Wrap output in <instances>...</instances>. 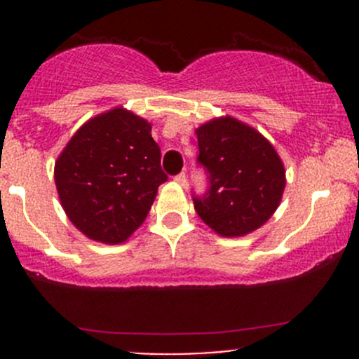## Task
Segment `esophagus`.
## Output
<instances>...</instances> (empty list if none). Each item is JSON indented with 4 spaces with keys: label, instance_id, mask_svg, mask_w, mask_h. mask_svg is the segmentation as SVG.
Listing matches in <instances>:
<instances>
[{
    "label": "esophagus",
    "instance_id": "1",
    "mask_svg": "<svg viewBox=\"0 0 359 359\" xmlns=\"http://www.w3.org/2000/svg\"><path fill=\"white\" fill-rule=\"evenodd\" d=\"M175 182L177 184H180V186L182 187H186L187 186V175L186 173H179V175H175Z\"/></svg>",
    "mask_w": 359,
    "mask_h": 359
}]
</instances>
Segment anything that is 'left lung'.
<instances>
[{"label": "left lung", "instance_id": "obj_1", "mask_svg": "<svg viewBox=\"0 0 359 359\" xmlns=\"http://www.w3.org/2000/svg\"><path fill=\"white\" fill-rule=\"evenodd\" d=\"M196 163L208 187L193 193L196 213L220 236H243L274 213L285 189V168L274 147L238 119L220 118L196 130Z\"/></svg>", "mask_w": 359, "mask_h": 359}]
</instances>
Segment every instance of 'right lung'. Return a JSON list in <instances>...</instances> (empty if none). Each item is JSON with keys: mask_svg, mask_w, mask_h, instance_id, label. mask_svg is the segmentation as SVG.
<instances>
[{"mask_svg": "<svg viewBox=\"0 0 359 359\" xmlns=\"http://www.w3.org/2000/svg\"><path fill=\"white\" fill-rule=\"evenodd\" d=\"M168 180L146 119L112 109L74 133L55 163V184L71 222L88 238L123 243L146 220Z\"/></svg>", "mask_w": 359, "mask_h": 359, "instance_id": "obj_1", "label": "right lung"}]
</instances>
